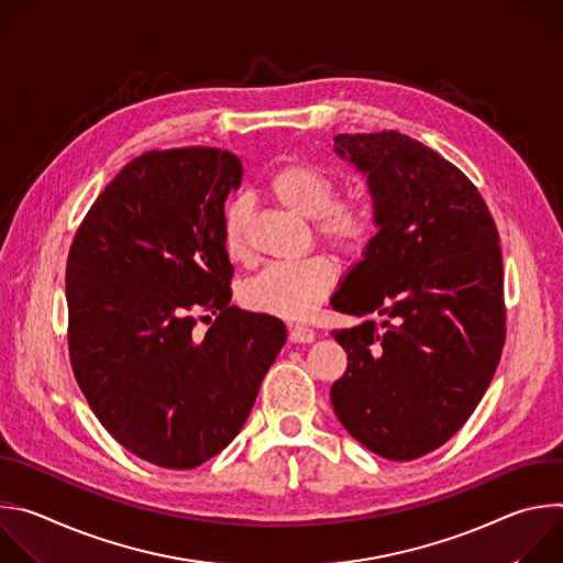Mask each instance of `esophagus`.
Here are the masks:
<instances>
[{
  "instance_id": "34e87169",
  "label": "esophagus",
  "mask_w": 563,
  "mask_h": 563,
  "mask_svg": "<svg viewBox=\"0 0 563 563\" xmlns=\"http://www.w3.org/2000/svg\"><path fill=\"white\" fill-rule=\"evenodd\" d=\"M316 339V332L307 325H294L289 332V341L291 343H311Z\"/></svg>"
}]
</instances>
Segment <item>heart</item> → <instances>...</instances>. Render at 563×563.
Instances as JSON below:
<instances>
[{
    "label": "heart",
    "mask_w": 563,
    "mask_h": 563,
    "mask_svg": "<svg viewBox=\"0 0 563 563\" xmlns=\"http://www.w3.org/2000/svg\"><path fill=\"white\" fill-rule=\"evenodd\" d=\"M269 194L289 211L316 222V233L341 254H358L374 233V211L365 198H336V180L325 169L291 163L276 169ZM222 243L231 261L247 258V202L231 200L222 213ZM334 265L325 256L276 263L243 285L247 307L287 320L309 318L334 287Z\"/></svg>",
    "instance_id": "b5f03b06"
}]
</instances>
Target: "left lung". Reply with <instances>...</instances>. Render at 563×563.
<instances>
[{"mask_svg":"<svg viewBox=\"0 0 563 563\" xmlns=\"http://www.w3.org/2000/svg\"><path fill=\"white\" fill-rule=\"evenodd\" d=\"M334 151L367 178L376 235L332 307L378 313L332 336L347 369L330 398L343 428L389 461L452 439L488 389L506 341L499 233L476 187L398 131L341 133Z\"/></svg>","mask_w":563,"mask_h":563,"instance_id":"8db88e82","label":"left lung"}]
</instances>
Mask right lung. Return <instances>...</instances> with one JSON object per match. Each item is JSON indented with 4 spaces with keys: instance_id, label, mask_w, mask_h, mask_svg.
I'll list each match as a JSON object with an SVG mask.
<instances>
[{
    "instance_id": "obj_1",
    "label": "right lung",
    "mask_w": 563,
    "mask_h": 563,
    "mask_svg": "<svg viewBox=\"0 0 563 563\" xmlns=\"http://www.w3.org/2000/svg\"><path fill=\"white\" fill-rule=\"evenodd\" d=\"M240 178L229 151H148L98 196L68 252L77 385L107 432L159 467L224 450L287 341L280 318L231 305L222 213ZM200 310L217 316L202 340Z\"/></svg>"
}]
</instances>
